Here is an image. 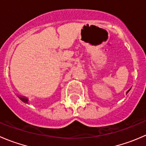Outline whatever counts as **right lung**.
<instances>
[{
    "label": "right lung",
    "instance_id": "add662e5",
    "mask_svg": "<svg viewBox=\"0 0 146 146\" xmlns=\"http://www.w3.org/2000/svg\"><path fill=\"white\" fill-rule=\"evenodd\" d=\"M22 100H23V101L25 102H27V98H22Z\"/></svg>",
    "mask_w": 146,
    "mask_h": 146
}]
</instances>
